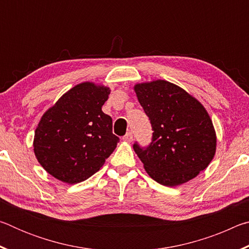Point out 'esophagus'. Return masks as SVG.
Here are the masks:
<instances>
[{"label":"esophagus","instance_id":"esophagus-1","mask_svg":"<svg viewBox=\"0 0 249 249\" xmlns=\"http://www.w3.org/2000/svg\"><path fill=\"white\" fill-rule=\"evenodd\" d=\"M123 141L124 142H133V133L132 132H128L123 137Z\"/></svg>","mask_w":249,"mask_h":249}]
</instances>
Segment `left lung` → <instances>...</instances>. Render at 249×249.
<instances>
[{
  "label": "left lung",
  "mask_w": 249,
  "mask_h": 249,
  "mask_svg": "<svg viewBox=\"0 0 249 249\" xmlns=\"http://www.w3.org/2000/svg\"><path fill=\"white\" fill-rule=\"evenodd\" d=\"M134 90L154 130L148 147L133 146L147 174L166 187L196 178L216 151V134L208 111L166 80L137 83Z\"/></svg>",
  "instance_id": "1"
}]
</instances>
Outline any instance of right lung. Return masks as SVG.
I'll list each match as a JSON object with an SVG mask.
<instances>
[{
    "mask_svg": "<svg viewBox=\"0 0 249 249\" xmlns=\"http://www.w3.org/2000/svg\"><path fill=\"white\" fill-rule=\"evenodd\" d=\"M111 90L82 82L67 91L41 116L34 136V153L41 167L62 182L90 178L104 165L120 138L112 119L102 111Z\"/></svg>",
    "mask_w": 249,
    "mask_h": 249,
    "instance_id": "1",
    "label": "right lung"
}]
</instances>
